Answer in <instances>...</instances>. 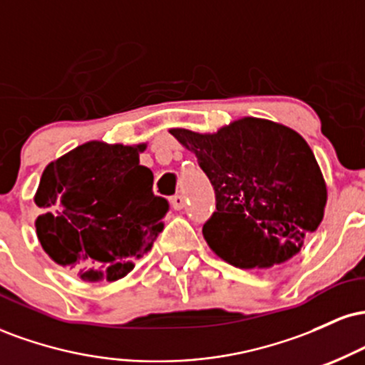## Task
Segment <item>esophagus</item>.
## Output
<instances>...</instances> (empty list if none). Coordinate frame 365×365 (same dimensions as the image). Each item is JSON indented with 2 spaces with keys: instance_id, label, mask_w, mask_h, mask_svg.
<instances>
[{
  "instance_id": "esophagus-1",
  "label": "esophagus",
  "mask_w": 365,
  "mask_h": 365,
  "mask_svg": "<svg viewBox=\"0 0 365 365\" xmlns=\"http://www.w3.org/2000/svg\"><path fill=\"white\" fill-rule=\"evenodd\" d=\"M171 206H173L175 211H180V209L185 207V197L183 195H173L171 197Z\"/></svg>"
}]
</instances>
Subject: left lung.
<instances>
[{
    "instance_id": "1",
    "label": "left lung",
    "mask_w": 365,
    "mask_h": 365,
    "mask_svg": "<svg viewBox=\"0 0 365 365\" xmlns=\"http://www.w3.org/2000/svg\"><path fill=\"white\" fill-rule=\"evenodd\" d=\"M216 192L202 235L217 257L240 269L287 262L324 217L328 188L300 133L244 116L215 133L170 128Z\"/></svg>"
}]
</instances>
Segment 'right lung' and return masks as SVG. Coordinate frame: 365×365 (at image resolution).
Listing matches in <instances>:
<instances>
[{
	"mask_svg": "<svg viewBox=\"0 0 365 365\" xmlns=\"http://www.w3.org/2000/svg\"><path fill=\"white\" fill-rule=\"evenodd\" d=\"M148 144L89 140L54 159L41 175L34 202L41 247L83 282H116L148 254L168 202L153 194V171L140 165Z\"/></svg>",
	"mask_w": 365,
	"mask_h": 365,
	"instance_id": "right-lung-1",
	"label": "right lung"
}]
</instances>
